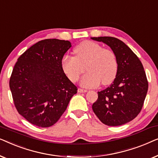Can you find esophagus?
Masks as SVG:
<instances>
[{"mask_svg":"<svg viewBox=\"0 0 158 158\" xmlns=\"http://www.w3.org/2000/svg\"><path fill=\"white\" fill-rule=\"evenodd\" d=\"M87 91H88L87 90L83 89V88H78V90H77V92H78V93H85Z\"/></svg>","mask_w":158,"mask_h":158,"instance_id":"esophagus-1","label":"esophagus"}]
</instances>
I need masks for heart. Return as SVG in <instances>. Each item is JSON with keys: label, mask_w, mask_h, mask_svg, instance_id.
Listing matches in <instances>:
<instances>
[{"label": "heart", "mask_w": 158, "mask_h": 158, "mask_svg": "<svg viewBox=\"0 0 158 158\" xmlns=\"http://www.w3.org/2000/svg\"><path fill=\"white\" fill-rule=\"evenodd\" d=\"M75 57L64 56L61 60V67L69 80L73 83L78 81L84 72L81 84L85 88H94L102 83L111 84L118 71V62L115 53L109 49L103 48L98 43L83 41L73 49Z\"/></svg>", "instance_id": "heart-1"}]
</instances>
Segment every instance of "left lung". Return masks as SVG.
I'll return each instance as SVG.
<instances>
[{
    "label": "left lung",
    "instance_id": "1",
    "mask_svg": "<svg viewBox=\"0 0 158 158\" xmlns=\"http://www.w3.org/2000/svg\"><path fill=\"white\" fill-rule=\"evenodd\" d=\"M111 47L118 62V71L111 85L98 92L93 111L108 126H120L133 120L139 112L148 90L143 65L122 41L111 36L91 37Z\"/></svg>",
    "mask_w": 158,
    "mask_h": 158
}]
</instances>
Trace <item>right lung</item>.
<instances>
[{"mask_svg":"<svg viewBox=\"0 0 158 158\" xmlns=\"http://www.w3.org/2000/svg\"><path fill=\"white\" fill-rule=\"evenodd\" d=\"M69 41L47 39L19 57L9 86L19 114L40 127L52 126L65 111L77 87L66 76L61 60Z\"/></svg>","mask_w":158,"mask_h":158,"instance_id":"right-lung-1","label":"right lung"}]
</instances>
